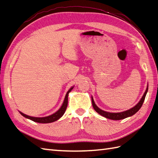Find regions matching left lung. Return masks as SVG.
Here are the masks:
<instances>
[{
	"label": "left lung",
	"mask_w": 158,
	"mask_h": 158,
	"mask_svg": "<svg viewBox=\"0 0 158 158\" xmlns=\"http://www.w3.org/2000/svg\"><path fill=\"white\" fill-rule=\"evenodd\" d=\"M147 91H148V86L146 89V91L144 94L142 98L140 99L139 102L137 104L136 106H135L133 108L127 110H126V111L123 112H121V113H109V112H106L105 111V110H102V109H99L98 106L96 105V104L94 101V99L92 97V106L94 107V109L96 110V111L99 113L100 115H102L103 117H106V118H108L110 119H113V120H120V119H125L126 117H128L130 116H132L133 115L139 111V110L141 108V106L143 105V104L144 102V100H145L146 94L147 93Z\"/></svg>",
	"instance_id": "obj_1"
}]
</instances>
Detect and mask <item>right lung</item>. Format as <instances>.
<instances>
[{"mask_svg":"<svg viewBox=\"0 0 158 158\" xmlns=\"http://www.w3.org/2000/svg\"><path fill=\"white\" fill-rule=\"evenodd\" d=\"M73 89V87H72V88H70L68 92H67L64 100L62 105L61 107H60V109L58 110V111H56L55 113L52 114L51 115L48 116V117H31V116L26 115V114H23L22 112H19V113L22 116L26 117V118H28L35 122L41 123H52V122H55V121L59 119L60 117L64 115V113H65L67 105H68V95L69 92L71 91Z\"/></svg>","mask_w":158,"mask_h":158,"instance_id":"obj_1","label":"right lung"}]
</instances>
